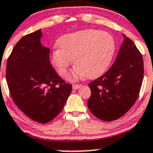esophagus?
<instances>
[{"label": "esophagus", "mask_w": 153, "mask_h": 153, "mask_svg": "<svg viewBox=\"0 0 153 153\" xmlns=\"http://www.w3.org/2000/svg\"><path fill=\"white\" fill-rule=\"evenodd\" d=\"M81 86H82L81 84H73V85H72V89H80Z\"/></svg>", "instance_id": "34e87169"}]
</instances>
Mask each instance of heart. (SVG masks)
Listing matches in <instances>:
<instances>
[{"label":"heart","instance_id":"obj_1","mask_svg":"<svg viewBox=\"0 0 153 153\" xmlns=\"http://www.w3.org/2000/svg\"><path fill=\"white\" fill-rule=\"evenodd\" d=\"M57 43L59 48H54L51 52V63L63 76L73 59L76 66L67 75V79L72 81L102 75L115 50V39L111 34L92 29L66 34Z\"/></svg>","mask_w":153,"mask_h":153}]
</instances>
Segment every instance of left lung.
<instances>
[{
    "label": "left lung",
    "instance_id": "obj_1",
    "mask_svg": "<svg viewBox=\"0 0 153 153\" xmlns=\"http://www.w3.org/2000/svg\"><path fill=\"white\" fill-rule=\"evenodd\" d=\"M115 62L89 86L87 106L99 119L112 121L126 114L138 98L143 78L142 55L126 35Z\"/></svg>",
    "mask_w": 153,
    "mask_h": 153
}]
</instances>
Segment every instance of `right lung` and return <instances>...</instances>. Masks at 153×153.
Returning <instances> with one entry per match:
<instances>
[{"mask_svg":"<svg viewBox=\"0 0 153 153\" xmlns=\"http://www.w3.org/2000/svg\"><path fill=\"white\" fill-rule=\"evenodd\" d=\"M41 29L22 37L7 60V85L12 100L29 117L41 124L61 112L72 84L57 74L49 61V49L41 44Z\"/></svg>","mask_w":153,"mask_h":153,"instance_id":"obj_1","label":"right lung"}]
</instances>
